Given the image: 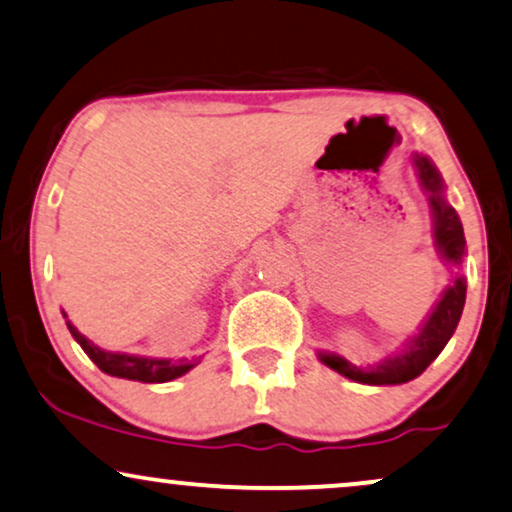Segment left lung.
Segmentation results:
<instances>
[{"mask_svg":"<svg viewBox=\"0 0 512 512\" xmlns=\"http://www.w3.org/2000/svg\"><path fill=\"white\" fill-rule=\"evenodd\" d=\"M413 165L418 167V177L423 189L430 193L432 222H435V245L439 252H442L446 262L458 267L465 255V236L461 219H458L456 210L444 200V186L435 165H432L425 155H416V158H413ZM465 288L468 286H465L463 276L454 278V283L444 290L442 300H439L437 307L432 309V314L428 316V321L423 323V328H420L416 338H411L404 352L397 354V357L385 359L383 364L359 368L354 366L352 361L338 357V354H319V359L326 366H331L333 371L345 375V378L357 380V383L364 385L409 383V380L418 378V375L439 357V352H442L446 342L454 335L463 314Z\"/></svg>","mask_w":512,"mask_h":512,"instance_id":"1","label":"left lung"}]
</instances>
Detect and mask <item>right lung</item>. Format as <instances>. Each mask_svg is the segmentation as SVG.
<instances>
[{"label":"right lung","mask_w":512,"mask_h":512,"mask_svg":"<svg viewBox=\"0 0 512 512\" xmlns=\"http://www.w3.org/2000/svg\"><path fill=\"white\" fill-rule=\"evenodd\" d=\"M66 316V312H63ZM68 331L73 333L77 345L84 349L89 359L101 368L103 373L115 375V378H127V380H139V383H167V380L179 378L186 371H191L198 364L196 359L186 361H170V359H148V357H134V354H115L106 352V349L96 347L94 342H89L84 335L77 331L73 323L68 321Z\"/></svg>","instance_id":"obj_1"}]
</instances>
